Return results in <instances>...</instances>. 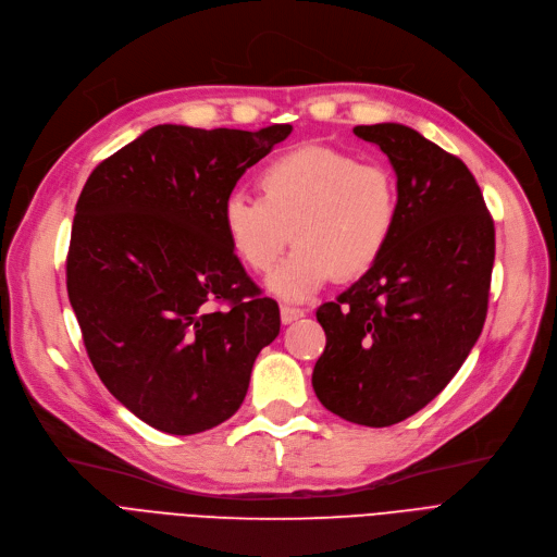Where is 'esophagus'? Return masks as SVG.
Segmentation results:
<instances>
[{
	"instance_id": "esophagus-1",
	"label": "esophagus",
	"mask_w": 557,
	"mask_h": 557,
	"mask_svg": "<svg viewBox=\"0 0 557 557\" xmlns=\"http://www.w3.org/2000/svg\"><path fill=\"white\" fill-rule=\"evenodd\" d=\"M304 318V310L301 308H295V306H281V322L283 324H290L295 320Z\"/></svg>"
}]
</instances>
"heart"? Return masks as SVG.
<instances>
[{
	"instance_id": "heart-1",
	"label": "heart",
	"mask_w": 557,
	"mask_h": 557,
	"mask_svg": "<svg viewBox=\"0 0 557 557\" xmlns=\"http://www.w3.org/2000/svg\"><path fill=\"white\" fill-rule=\"evenodd\" d=\"M258 196H228L221 224L235 256L260 276L274 272L290 237L297 242L270 281L290 301L315 295L331 276L370 272L399 214L397 181L386 166L326 146L293 148L267 162Z\"/></svg>"
}]
</instances>
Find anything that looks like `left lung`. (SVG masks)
I'll return each mask as SVG.
<instances>
[{
    "label": "left lung",
    "mask_w": 557,
    "mask_h": 557,
    "mask_svg": "<svg viewBox=\"0 0 557 557\" xmlns=\"http://www.w3.org/2000/svg\"><path fill=\"white\" fill-rule=\"evenodd\" d=\"M354 135L386 152L399 214L380 262L318 308L326 347L313 388L336 416L388 428L430 405L478 343L496 231L455 154L399 123L356 125Z\"/></svg>",
    "instance_id": "left-lung-1"
}]
</instances>
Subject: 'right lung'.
<instances>
[{
  "mask_svg": "<svg viewBox=\"0 0 557 557\" xmlns=\"http://www.w3.org/2000/svg\"><path fill=\"white\" fill-rule=\"evenodd\" d=\"M290 132L154 125L79 194L69 299L102 384L154 430L187 436L228 420L278 336V304L244 272L221 210Z\"/></svg>",
  "mask_w": 557,
  "mask_h": 557,
  "instance_id": "obj_1",
  "label": "right lung"
}]
</instances>
